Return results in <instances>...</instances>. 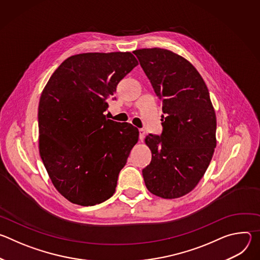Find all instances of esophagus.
Returning <instances> with one entry per match:
<instances>
[{"label":"esophagus","mask_w":260,"mask_h":260,"mask_svg":"<svg viewBox=\"0 0 260 260\" xmlns=\"http://www.w3.org/2000/svg\"><path fill=\"white\" fill-rule=\"evenodd\" d=\"M145 136H146V132L144 128H140L139 129V138L141 141H143L145 139Z\"/></svg>","instance_id":"esophagus-1"}]
</instances>
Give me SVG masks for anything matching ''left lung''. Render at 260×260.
<instances>
[{
  "label": "left lung",
  "instance_id": "obj_1",
  "mask_svg": "<svg viewBox=\"0 0 260 260\" xmlns=\"http://www.w3.org/2000/svg\"><path fill=\"white\" fill-rule=\"evenodd\" d=\"M134 54L162 102V132L149 134L151 162L143 169L147 189L164 199L190 192L206 173L216 147V115L208 87L184 57L161 48Z\"/></svg>",
  "mask_w": 260,
  "mask_h": 260
}]
</instances>
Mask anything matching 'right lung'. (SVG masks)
Listing matches in <instances>:
<instances>
[{"label":"right lung","instance_id":"right-lung-1","mask_svg":"<svg viewBox=\"0 0 260 260\" xmlns=\"http://www.w3.org/2000/svg\"><path fill=\"white\" fill-rule=\"evenodd\" d=\"M136 66L131 52L73 55L55 70L41 94L40 156L54 187L73 204L94 206L115 192L139 131L107 119L104 112Z\"/></svg>","mask_w":260,"mask_h":260}]
</instances>
